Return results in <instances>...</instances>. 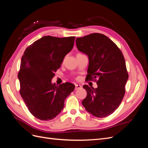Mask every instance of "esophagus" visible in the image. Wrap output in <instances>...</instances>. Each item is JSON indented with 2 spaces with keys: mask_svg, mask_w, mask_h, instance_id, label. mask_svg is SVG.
Masks as SVG:
<instances>
[{
  "mask_svg": "<svg viewBox=\"0 0 148 148\" xmlns=\"http://www.w3.org/2000/svg\"><path fill=\"white\" fill-rule=\"evenodd\" d=\"M82 88V86L81 85L79 84H75V89L77 90V89H80Z\"/></svg>",
  "mask_w": 148,
  "mask_h": 148,
  "instance_id": "esophagus-1",
  "label": "esophagus"
}]
</instances>
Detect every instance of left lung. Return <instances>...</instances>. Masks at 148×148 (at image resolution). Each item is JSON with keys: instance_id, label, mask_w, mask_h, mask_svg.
Here are the masks:
<instances>
[{"instance_id": "8db88e82", "label": "left lung", "mask_w": 148, "mask_h": 148, "mask_svg": "<svg viewBox=\"0 0 148 148\" xmlns=\"http://www.w3.org/2000/svg\"><path fill=\"white\" fill-rule=\"evenodd\" d=\"M78 50L88 56L87 80L97 79V88L84 85L87 96L82 104L96 117L114 112L122 102L128 79L122 52L106 36L92 33L76 39Z\"/></svg>"}]
</instances>
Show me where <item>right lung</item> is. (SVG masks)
Wrapping results in <instances>:
<instances>
[{
    "label": "right lung",
    "mask_w": 148,
    "mask_h": 148,
    "mask_svg": "<svg viewBox=\"0 0 148 148\" xmlns=\"http://www.w3.org/2000/svg\"><path fill=\"white\" fill-rule=\"evenodd\" d=\"M75 37L46 36L26 49L18 74L20 95L31 114L41 120L54 119L64 107L66 98L75 85L59 86L51 81L65 56L73 47Z\"/></svg>",
    "instance_id": "obj_1"
}]
</instances>
